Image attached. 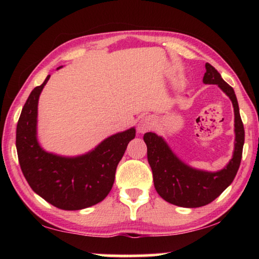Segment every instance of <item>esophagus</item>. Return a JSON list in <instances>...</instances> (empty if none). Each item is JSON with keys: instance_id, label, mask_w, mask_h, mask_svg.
I'll list each match as a JSON object with an SVG mask.
<instances>
[{"instance_id": "obj_1", "label": "esophagus", "mask_w": 259, "mask_h": 259, "mask_svg": "<svg viewBox=\"0 0 259 259\" xmlns=\"http://www.w3.org/2000/svg\"><path fill=\"white\" fill-rule=\"evenodd\" d=\"M153 125H154V119L151 116H144L138 122V126H137L138 133L145 134L146 131H148L152 128Z\"/></svg>"}]
</instances>
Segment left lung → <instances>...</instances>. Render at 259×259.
I'll list each match as a JSON object with an SVG mask.
<instances>
[{"label": "left lung", "mask_w": 259, "mask_h": 259, "mask_svg": "<svg viewBox=\"0 0 259 259\" xmlns=\"http://www.w3.org/2000/svg\"><path fill=\"white\" fill-rule=\"evenodd\" d=\"M205 69L203 83L217 84L233 104L235 143L229 164L216 172L194 169L179 160L160 136L154 133L144 135L156 192L166 202L184 208L202 207L218 198L233 182L242 157L244 128L233 88L223 80L217 69L209 63L205 64Z\"/></svg>", "instance_id": "1"}]
</instances>
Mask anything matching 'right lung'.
<instances>
[{
  "label": "right lung",
  "instance_id": "1",
  "mask_svg": "<svg viewBox=\"0 0 259 259\" xmlns=\"http://www.w3.org/2000/svg\"><path fill=\"white\" fill-rule=\"evenodd\" d=\"M49 78L34 88L21 111L16 133L19 164L32 190L47 202L63 210L84 209L103 201L112 190L116 166L136 129L113 135L83 155L46 152L37 142V104Z\"/></svg>",
  "mask_w": 259,
  "mask_h": 259
}]
</instances>
